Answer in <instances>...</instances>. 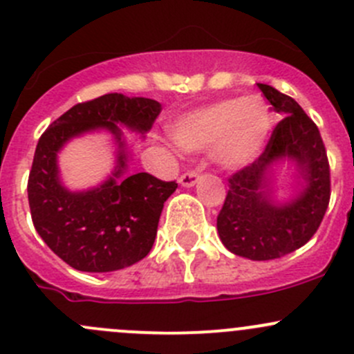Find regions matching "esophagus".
<instances>
[{
  "mask_svg": "<svg viewBox=\"0 0 354 354\" xmlns=\"http://www.w3.org/2000/svg\"><path fill=\"white\" fill-rule=\"evenodd\" d=\"M198 180H200L198 173H195V171H187V173L181 174V176H180V185H181V187L190 188V187H194V185L197 183Z\"/></svg>",
  "mask_w": 354,
  "mask_h": 354,
  "instance_id": "obj_1",
  "label": "esophagus"
}]
</instances>
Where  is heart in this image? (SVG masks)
I'll return each mask as SVG.
<instances>
[{"mask_svg": "<svg viewBox=\"0 0 354 354\" xmlns=\"http://www.w3.org/2000/svg\"><path fill=\"white\" fill-rule=\"evenodd\" d=\"M272 130V111L262 95L224 99L181 114L173 123V140L181 151L212 149L223 169L250 166L266 147Z\"/></svg>", "mask_w": 354, "mask_h": 354, "instance_id": "obj_1", "label": "heart"}]
</instances>
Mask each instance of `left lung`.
Returning a JSON list of instances; mask_svg holds the SVG:
<instances>
[{"instance_id":"1","label":"left lung","mask_w":354,"mask_h":354,"mask_svg":"<svg viewBox=\"0 0 354 354\" xmlns=\"http://www.w3.org/2000/svg\"><path fill=\"white\" fill-rule=\"evenodd\" d=\"M283 120L263 154L230 178V192L217 216V233L231 253L250 260H274L301 248L319 230L330 198V171L317 124L289 95L257 84ZM295 166L288 199L275 190V171Z\"/></svg>"}]
</instances>
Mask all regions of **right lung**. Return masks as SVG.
Listing matches in <instances>:
<instances>
[{
	"instance_id": "right-lung-1",
	"label": "right lung",
	"mask_w": 354,
	"mask_h": 354,
	"mask_svg": "<svg viewBox=\"0 0 354 354\" xmlns=\"http://www.w3.org/2000/svg\"><path fill=\"white\" fill-rule=\"evenodd\" d=\"M160 113L154 99L106 94L68 109L39 138L28 174L32 223L44 243L82 272L124 269L151 252L164 202L178 183L149 173H128L127 130L144 137ZM108 131L117 145L110 176L87 191H70L61 180L57 154L73 138Z\"/></svg>"
}]
</instances>
